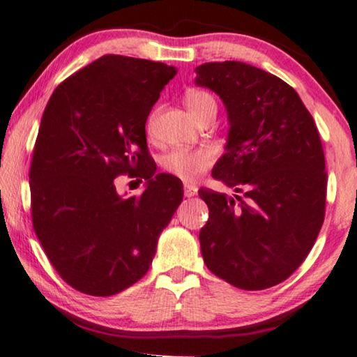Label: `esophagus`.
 <instances>
[{
	"instance_id": "obj_1",
	"label": "esophagus",
	"mask_w": 357,
	"mask_h": 357,
	"mask_svg": "<svg viewBox=\"0 0 357 357\" xmlns=\"http://www.w3.org/2000/svg\"><path fill=\"white\" fill-rule=\"evenodd\" d=\"M195 194H197V188H195V185L185 183V184H184V195H185V197H194Z\"/></svg>"
}]
</instances>
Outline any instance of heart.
<instances>
[{
	"instance_id": "b5f03b06",
	"label": "heart",
	"mask_w": 357,
	"mask_h": 357,
	"mask_svg": "<svg viewBox=\"0 0 357 357\" xmlns=\"http://www.w3.org/2000/svg\"><path fill=\"white\" fill-rule=\"evenodd\" d=\"M184 100L195 120L208 112H216L215 98L202 89H189ZM213 162H215V152L211 149H174L163 157L162 167L183 181H195L211 167Z\"/></svg>"
}]
</instances>
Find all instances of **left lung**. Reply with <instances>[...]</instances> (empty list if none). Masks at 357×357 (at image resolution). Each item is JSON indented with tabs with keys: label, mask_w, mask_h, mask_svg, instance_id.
<instances>
[{
	"label": "left lung",
	"mask_w": 357,
	"mask_h": 357,
	"mask_svg": "<svg viewBox=\"0 0 357 357\" xmlns=\"http://www.w3.org/2000/svg\"><path fill=\"white\" fill-rule=\"evenodd\" d=\"M195 73L197 86L220 96L229 121L211 174L237 192L199 190L210 210L202 257L237 289H269L300 268L322 227L321 136L298 93L273 73L237 61L202 63Z\"/></svg>",
	"instance_id": "8db88e82"
}]
</instances>
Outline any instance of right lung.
Returning a JSON list of instances; mask_svg holds the SVG:
<instances>
[{
    "mask_svg": "<svg viewBox=\"0 0 357 357\" xmlns=\"http://www.w3.org/2000/svg\"><path fill=\"white\" fill-rule=\"evenodd\" d=\"M176 72L107 54L62 82L46 105L30 167L31 220L51 264L78 291L110 296L136 284L183 200L174 176L139 172L147 116ZM120 174L144 177L145 192L121 197Z\"/></svg>",
    "mask_w": 357,
    "mask_h": 357,
    "instance_id": "right-lung-1",
    "label": "right lung"
}]
</instances>
